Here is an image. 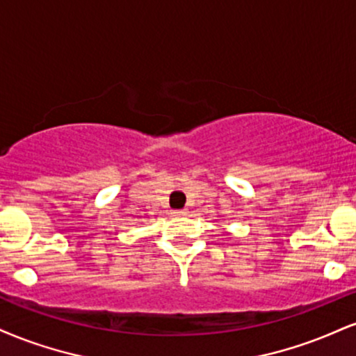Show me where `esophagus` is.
<instances>
[{"label":"esophagus","mask_w":356,"mask_h":356,"mask_svg":"<svg viewBox=\"0 0 356 356\" xmlns=\"http://www.w3.org/2000/svg\"><path fill=\"white\" fill-rule=\"evenodd\" d=\"M174 213H175V216H186L187 211H186V209H179V211H174Z\"/></svg>","instance_id":"esophagus-1"}]
</instances>
